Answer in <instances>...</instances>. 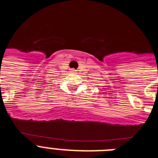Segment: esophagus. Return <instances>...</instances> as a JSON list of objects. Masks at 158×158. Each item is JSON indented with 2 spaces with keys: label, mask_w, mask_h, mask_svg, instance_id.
<instances>
[{
  "label": "esophagus",
  "mask_w": 158,
  "mask_h": 158,
  "mask_svg": "<svg viewBox=\"0 0 158 158\" xmlns=\"http://www.w3.org/2000/svg\"><path fill=\"white\" fill-rule=\"evenodd\" d=\"M72 73H75L76 72V69H71Z\"/></svg>",
  "instance_id": "obj_1"
}]
</instances>
